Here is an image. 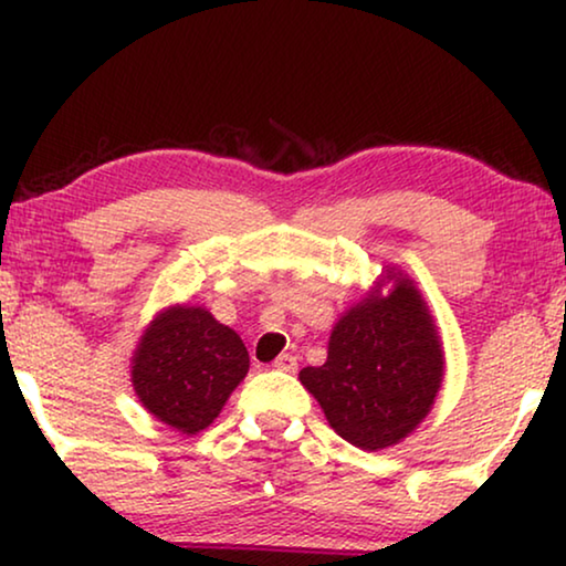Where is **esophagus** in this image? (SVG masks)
<instances>
[{
	"label": "esophagus",
	"instance_id": "esophagus-1",
	"mask_svg": "<svg viewBox=\"0 0 566 566\" xmlns=\"http://www.w3.org/2000/svg\"><path fill=\"white\" fill-rule=\"evenodd\" d=\"M275 370H283V374H293V370H296V355H291V353H283V355H277L275 358Z\"/></svg>",
	"mask_w": 566,
	"mask_h": 566
}]
</instances>
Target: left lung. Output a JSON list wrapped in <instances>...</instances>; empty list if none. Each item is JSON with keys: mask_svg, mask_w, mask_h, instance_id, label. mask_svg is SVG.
Returning <instances> with one entry per match:
<instances>
[{"mask_svg": "<svg viewBox=\"0 0 566 566\" xmlns=\"http://www.w3.org/2000/svg\"><path fill=\"white\" fill-rule=\"evenodd\" d=\"M446 376L443 339L417 283L384 265L366 296L335 322L324 366L298 374L329 428L384 451L420 428Z\"/></svg>", "mask_w": 566, "mask_h": 566, "instance_id": "obj_1", "label": "left lung"}]
</instances>
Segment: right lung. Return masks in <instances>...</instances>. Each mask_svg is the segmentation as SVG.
<instances>
[{
  "mask_svg": "<svg viewBox=\"0 0 566 566\" xmlns=\"http://www.w3.org/2000/svg\"><path fill=\"white\" fill-rule=\"evenodd\" d=\"M247 370L242 337L206 306L190 304L154 314L130 355V384L142 407L182 436H198L221 415Z\"/></svg>",
  "mask_w": 566,
  "mask_h": 566,
  "instance_id": "add662e5",
  "label": "right lung"
}]
</instances>
